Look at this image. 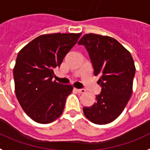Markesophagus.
<instances>
[{
  "label": "esophagus",
  "instance_id": "obj_1",
  "mask_svg": "<svg viewBox=\"0 0 150 150\" xmlns=\"http://www.w3.org/2000/svg\"><path fill=\"white\" fill-rule=\"evenodd\" d=\"M75 90L79 93H85V90H83V89H75Z\"/></svg>",
  "mask_w": 150,
  "mask_h": 150
}]
</instances>
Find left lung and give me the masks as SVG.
<instances>
[{
  "label": "left lung",
  "mask_w": 150,
  "mask_h": 150,
  "mask_svg": "<svg viewBox=\"0 0 150 150\" xmlns=\"http://www.w3.org/2000/svg\"><path fill=\"white\" fill-rule=\"evenodd\" d=\"M78 44L84 45L102 87L96 101L83 107L85 117L95 124H108L122 113L133 93L136 67L129 51L114 38L86 33Z\"/></svg>",
  "instance_id": "8db88e82"
}]
</instances>
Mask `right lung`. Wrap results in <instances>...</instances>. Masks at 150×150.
I'll return each mask as SVG.
<instances>
[{
    "label": "right lung",
    "mask_w": 150,
    "mask_h": 150,
    "mask_svg": "<svg viewBox=\"0 0 150 150\" xmlns=\"http://www.w3.org/2000/svg\"><path fill=\"white\" fill-rule=\"evenodd\" d=\"M81 33L43 34L20 50L13 67L15 93L20 105L35 122L47 124L63 113L72 85L52 80L54 69L76 44Z\"/></svg>",
    "instance_id": "1"
}]
</instances>
